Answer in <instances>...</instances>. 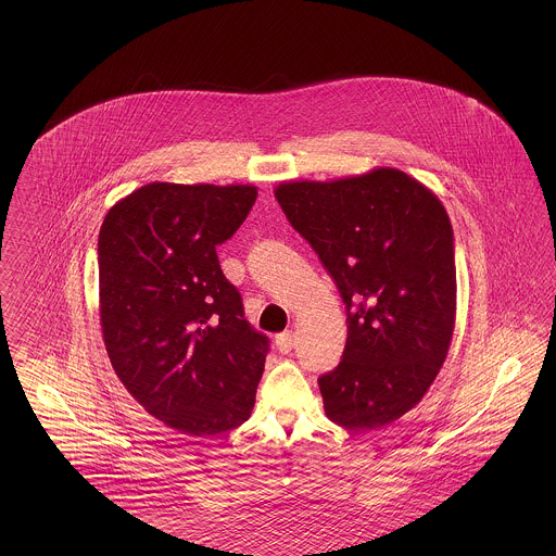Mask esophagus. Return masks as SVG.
Instances as JSON below:
<instances>
[{"mask_svg": "<svg viewBox=\"0 0 556 556\" xmlns=\"http://www.w3.org/2000/svg\"><path fill=\"white\" fill-rule=\"evenodd\" d=\"M275 345L281 354H288L291 348H293V333L291 331H283V333H277L275 336Z\"/></svg>", "mask_w": 556, "mask_h": 556, "instance_id": "1", "label": "esophagus"}]
</instances>
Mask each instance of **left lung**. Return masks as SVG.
<instances>
[{
    "label": "left lung",
    "instance_id": "obj_1",
    "mask_svg": "<svg viewBox=\"0 0 556 556\" xmlns=\"http://www.w3.org/2000/svg\"><path fill=\"white\" fill-rule=\"evenodd\" d=\"M345 304L342 363L318 377L327 417L367 431L421 402L456 315L454 233L442 202L396 168L275 191Z\"/></svg>",
    "mask_w": 556,
    "mask_h": 556
}]
</instances>
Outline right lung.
Returning a JSON list of instances; mask_svg holds the SVG:
<instances>
[{
    "mask_svg": "<svg viewBox=\"0 0 556 556\" xmlns=\"http://www.w3.org/2000/svg\"><path fill=\"white\" fill-rule=\"evenodd\" d=\"M252 186L150 184L108 211L98 239L110 363L152 417L189 435L248 421L268 338L243 317L216 245L256 202Z\"/></svg>",
    "mask_w": 556,
    "mask_h": 556,
    "instance_id": "1",
    "label": "right lung"
}]
</instances>
